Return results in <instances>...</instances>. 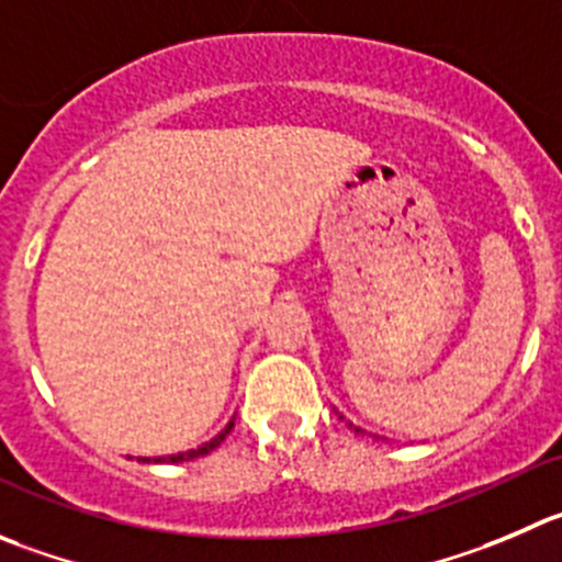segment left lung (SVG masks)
I'll use <instances>...</instances> for the list:
<instances>
[{
    "instance_id": "left-lung-1",
    "label": "left lung",
    "mask_w": 562,
    "mask_h": 562,
    "mask_svg": "<svg viewBox=\"0 0 562 562\" xmlns=\"http://www.w3.org/2000/svg\"><path fill=\"white\" fill-rule=\"evenodd\" d=\"M336 414H339V411H336ZM339 419H345V416H341V414H339ZM347 425H350V427H352V430H356V432H364V430H361V427H356V425H352V422H347Z\"/></svg>"
}]
</instances>
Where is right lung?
<instances>
[{"instance_id":"right-lung-1","label":"right lung","mask_w":562,"mask_h":562,"mask_svg":"<svg viewBox=\"0 0 562 562\" xmlns=\"http://www.w3.org/2000/svg\"><path fill=\"white\" fill-rule=\"evenodd\" d=\"M234 419H237V414L232 416V419H228V425L223 427L221 432H217L215 438H210V441H204V445L198 447V450H187V452H176V456H157V458H137V461H143V463H184V461H192V458H201V456H210L212 450H217V447L223 445V438L228 436V432H232V427H234Z\"/></svg>"}]
</instances>
